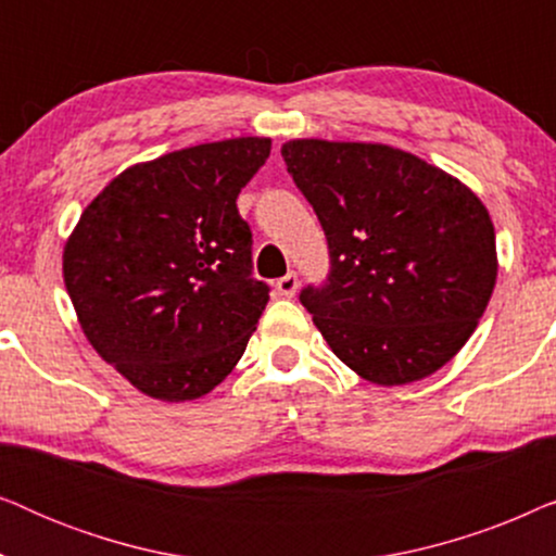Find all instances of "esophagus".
<instances>
[{
    "label": "esophagus",
    "instance_id": "1",
    "mask_svg": "<svg viewBox=\"0 0 556 556\" xmlns=\"http://www.w3.org/2000/svg\"><path fill=\"white\" fill-rule=\"evenodd\" d=\"M276 291L280 295H286V299H291V295L299 291V276H295V273H286L283 278L276 280Z\"/></svg>",
    "mask_w": 556,
    "mask_h": 556
}]
</instances>
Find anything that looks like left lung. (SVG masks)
Wrapping results in <instances>:
<instances>
[{
  "label": "left lung",
  "instance_id": "obj_1",
  "mask_svg": "<svg viewBox=\"0 0 556 556\" xmlns=\"http://www.w3.org/2000/svg\"><path fill=\"white\" fill-rule=\"evenodd\" d=\"M280 154L329 240V283L306 288L301 303L331 352L379 387L451 362L498 276L485 204L453 174L387 143L291 139Z\"/></svg>",
  "mask_w": 556,
  "mask_h": 556
}]
</instances>
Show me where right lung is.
<instances>
[{
	"label": "right lung",
	"instance_id": "add662e5",
	"mask_svg": "<svg viewBox=\"0 0 556 556\" xmlns=\"http://www.w3.org/2000/svg\"><path fill=\"white\" fill-rule=\"evenodd\" d=\"M270 139L240 136L128 166L83 210L63 278L90 346L147 397L215 390L253 337L268 286L250 278L240 189Z\"/></svg>",
	"mask_w": 556,
	"mask_h": 556
}]
</instances>
